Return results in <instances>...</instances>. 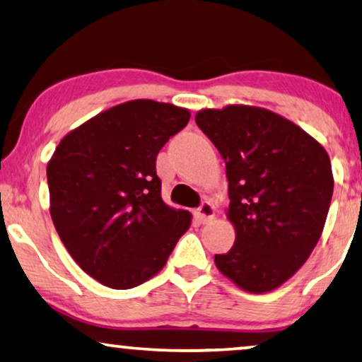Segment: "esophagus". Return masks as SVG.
<instances>
[{"label": "esophagus", "instance_id": "1", "mask_svg": "<svg viewBox=\"0 0 362 362\" xmlns=\"http://www.w3.org/2000/svg\"><path fill=\"white\" fill-rule=\"evenodd\" d=\"M195 216H197V219L199 221V223L206 224V223H209V221L214 219V216H216L214 206L209 202H203L202 206H199L195 211Z\"/></svg>", "mask_w": 362, "mask_h": 362}]
</instances>
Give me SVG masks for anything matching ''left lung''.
Wrapping results in <instances>:
<instances>
[{"instance_id":"1","label":"left lung","mask_w":362,"mask_h":362,"mask_svg":"<svg viewBox=\"0 0 362 362\" xmlns=\"http://www.w3.org/2000/svg\"><path fill=\"white\" fill-rule=\"evenodd\" d=\"M195 122L218 148L229 182L235 242L214 255L216 267L247 293H269L320 239L333 195L330 158L300 127L262 107L203 109Z\"/></svg>"}]
</instances>
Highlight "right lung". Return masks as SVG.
I'll list each match as a JSON object with an SVG mask.
<instances>
[{"mask_svg":"<svg viewBox=\"0 0 362 362\" xmlns=\"http://www.w3.org/2000/svg\"><path fill=\"white\" fill-rule=\"evenodd\" d=\"M190 110L136 99L97 113L58 144L47 165L50 216L83 272L132 289L167 263L192 214L164 203L156 158Z\"/></svg>","mask_w":362,"mask_h":362,"instance_id":"obj_1","label":"right lung"}]
</instances>
